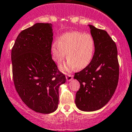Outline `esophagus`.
I'll list each match as a JSON object with an SVG mask.
<instances>
[{"label": "esophagus", "mask_w": 132, "mask_h": 132, "mask_svg": "<svg viewBox=\"0 0 132 132\" xmlns=\"http://www.w3.org/2000/svg\"><path fill=\"white\" fill-rule=\"evenodd\" d=\"M66 80H67L68 81H71L72 79H73V76L71 75L68 74L67 76L66 77Z\"/></svg>", "instance_id": "1"}]
</instances>
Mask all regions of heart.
I'll list each match as a JSON object with an SVG mask.
<instances>
[{
	"instance_id": "1",
	"label": "heart",
	"mask_w": 132,
	"mask_h": 132,
	"mask_svg": "<svg viewBox=\"0 0 132 132\" xmlns=\"http://www.w3.org/2000/svg\"><path fill=\"white\" fill-rule=\"evenodd\" d=\"M94 51L95 42L92 37L79 31L64 33L58 38V43L54 42L51 48L52 59L57 64L63 61L66 53L67 61L59 66L64 72L75 68L82 70L87 67L92 59Z\"/></svg>"
}]
</instances>
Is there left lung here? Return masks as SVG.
<instances>
[{"label": "left lung", "mask_w": 132, "mask_h": 132, "mask_svg": "<svg viewBox=\"0 0 132 132\" xmlns=\"http://www.w3.org/2000/svg\"><path fill=\"white\" fill-rule=\"evenodd\" d=\"M95 42V52L89 64L75 74L80 84L76 106L83 111L99 110L109 101L117 87L119 64L116 45L105 30L88 24Z\"/></svg>", "instance_id": "1"}]
</instances>
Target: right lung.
Wrapping results in <instances>:
<instances>
[{"label": "right lung", "mask_w": 132, "mask_h": 132, "mask_svg": "<svg viewBox=\"0 0 132 132\" xmlns=\"http://www.w3.org/2000/svg\"><path fill=\"white\" fill-rule=\"evenodd\" d=\"M52 37L51 23H36L19 33L11 51L16 91L28 108L42 114L56 110L59 86L66 82L52 59Z\"/></svg>", "instance_id": "right-lung-1"}]
</instances>
